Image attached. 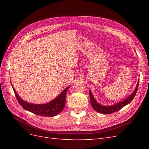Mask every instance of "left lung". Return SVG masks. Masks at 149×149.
<instances>
[{
  "label": "left lung",
  "mask_w": 149,
  "mask_h": 149,
  "mask_svg": "<svg viewBox=\"0 0 149 149\" xmlns=\"http://www.w3.org/2000/svg\"><path fill=\"white\" fill-rule=\"evenodd\" d=\"M139 83H137L136 89H135L134 93L130 96H129L128 98L125 99V100H124L123 101H122L118 104H115L114 106H104L100 105V104H98L96 101V100H94V98L92 95V93H91V91L89 90V97H90V101H91V104L92 105V107H93V109L95 111H96L97 112H100V113H101V114H111V113H113V112H115L116 111H119V109H121V108H123L125 105L128 104H129L133 100V99L135 97V96H136V94L137 91Z\"/></svg>",
  "instance_id": "left-lung-1"
}]
</instances>
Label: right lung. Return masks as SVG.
I'll list each match as a JSON object with an SVG mask.
<instances>
[{"instance_id":"right-lung-1","label":"right lung","mask_w":149,"mask_h":149,"mask_svg":"<svg viewBox=\"0 0 149 149\" xmlns=\"http://www.w3.org/2000/svg\"><path fill=\"white\" fill-rule=\"evenodd\" d=\"M15 95L19 103L26 111L32 112L38 116L45 117H53L62 111L65 106L66 94L68 89L70 88L68 87L58 96L55 100L44 104H33L26 102L19 96L16 93L15 89L12 86Z\"/></svg>"}]
</instances>
